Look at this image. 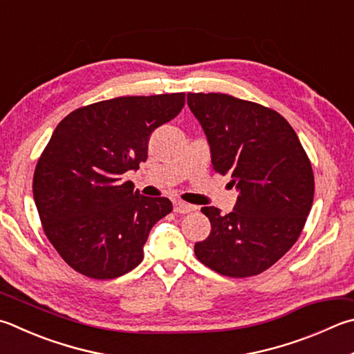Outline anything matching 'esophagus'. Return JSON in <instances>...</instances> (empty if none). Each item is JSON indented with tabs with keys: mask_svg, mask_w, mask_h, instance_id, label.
I'll list each match as a JSON object with an SVG mask.
<instances>
[{
	"mask_svg": "<svg viewBox=\"0 0 354 354\" xmlns=\"http://www.w3.org/2000/svg\"><path fill=\"white\" fill-rule=\"evenodd\" d=\"M173 210H175L176 214H189V212L194 210V205L184 203L181 199H175V201H173Z\"/></svg>",
	"mask_w": 354,
	"mask_h": 354,
	"instance_id": "esophagus-1",
	"label": "esophagus"
}]
</instances>
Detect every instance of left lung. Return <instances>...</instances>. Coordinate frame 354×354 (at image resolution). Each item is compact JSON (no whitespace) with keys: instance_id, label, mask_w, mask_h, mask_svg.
I'll return each mask as SVG.
<instances>
[{"instance_id":"8db88e82","label":"left lung","mask_w":354,"mask_h":354,"mask_svg":"<svg viewBox=\"0 0 354 354\" xmlns=\"http://www.w3.org/2000/svg\"><path fill=\"white\" fill-rule=\"evenodd\" d=\"M214 170L239 192L234 210L209 205V236L196 259L227 277H250L280 260L297 241L314 196L311 162L283 115L227 94L189 93Z\"/></svg>"}]
</instances>
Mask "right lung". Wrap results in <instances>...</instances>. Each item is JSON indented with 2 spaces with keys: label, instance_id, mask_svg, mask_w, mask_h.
Returning a JSON list of instances; mask_svg holds the SVG:
<instances>
[{
  "label": "right lung",
  "instance_id": "obj_1",
  "mask_svg": "<svg viewBox=\"0 0 354 354\" xmlns=\"http://www.w3.org/2000/svg\"><path fill=\"white\" fill-rule=\"evenodd\" d=\"M184 104V93L115 97L79 108L57 125L32 190L44 234L77 272L115 279L142 261L150 230L171 203L140 195L122 175L145 162L151 133Z\"/></svg>",
  "mask_w": 354,
  "mask_h": 354
}]
</instances>
